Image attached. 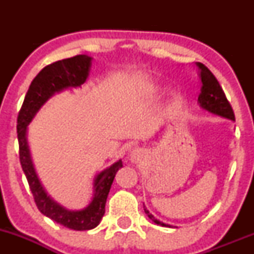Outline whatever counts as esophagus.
<instances>
[{"mask_svg": "<svg viewBox=\"0 0 254 254\" xmlns=\"http://www.w3.org/2000/svg\"><path fill=\"white\" fill-rule=\"evenodd\" d=\"M143 157H144L143 149H141V148H135V149L131 150L129 160L130 162H132V164H138V162H141L142 160H143Z\"/></svg>", "mask_w": 254, "mask_h": 254, "instance_id": "1", "label": "esophagus"}]
</instances>
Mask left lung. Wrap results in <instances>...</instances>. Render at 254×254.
Instances as JSON below:
<instances>
[{"instance_id":"8db88e82","label":"left lung","mask_w":254,"mask_h":254,"mask_svg":"<svg viewBox=\"0 0 254 254\" xmlns=\"http://www.w3.org/2000/svg\"><path fill=\"white\" fill-rule=\"evenodd\" d=\"M197 66L198 76H199L200 82H202L200 94L199 97H198V104H199L200 109H203L204 111H208V112H210L215 116H220V117L222 118L235 122L234 112H233L232 106H230L229 101L227 100L222 87L220 86L216 77L214 76V74H212L204 64L197 63ZM143 208L147 216L149 217L154 223L162 227H172L171 224L164 223L161 222V221L156 220V218L154 217V215H151L149 210H147L145 206H143Z\"/></svg>"}]
</instances>
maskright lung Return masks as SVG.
I'll use <instances>...</instances> for the list:
<instances>
[{
  "instance_id": "obj_1",
  "label": "right lung",
  "mask_w": 254,
  "mask_h": 254,
  "mask_svg": "<svg viewBox=\"0 0 254 254\" xmlns=\"http://www.w3.org/2000/svg\"><path fill=\"white\" fill-rule=\"evenodd\" d=\"M92 60L93 58L87 55H78L58 61L42 69L26 93L16 125L20 164L38 209L46 217L74 230H89L100 223L105 214V204L111 185L116 173L119 168L123 167V162L118 160L94 177L93 198L86 208L81 210H69L48 194L38 178L27 141V127L49 99L65 89L78 88L86 82L92 66Z\"/></svg>"
}]
</instances>
